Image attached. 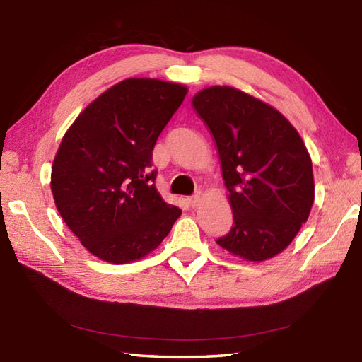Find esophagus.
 <instances>
[{"instance_id": "1", "label": "esophagus", "mask_w": 362, "mask_h": 362, "mask_svg": "<svg viewBox=\"0 0 362 362\" xmlns=\"http://www.w3.org/2000/svg\"><path fill=\"white\" fill-rule=\"evenodd\" d=\"M202 199H203V192H197L194 197L189 198V203L192 207H197L199 203H202Z\"/></svg>"}]
</instances>
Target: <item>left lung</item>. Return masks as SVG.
<instances>
[{
  "label": "left lung",
  "instance_id": "8db88e82",
  "mask_svg": "<svg viewBox=\"0 0 362 362\" xmlns=\"http://www.w3.org/2000/svg\"><path fill=\"white\" fill-rule=\"evenodd\" d=\"M218 151L234 223L216 245L260 263L288 247L308 220L315 178L307 147L280 111L232 86L192 98Z\"/></svg>",
  "mask_w": 362,
  "mask_h": 362
}]
</instances>
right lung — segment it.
<instances>
[{"mask_svg": "<svg viewBox=\"0 0 362 362\" xmlns=\"http://www.w3.org/2000/svg\"><path fill=\"white\" fill-rule=\"evenodd\" d=\"M187 91L159 78H125L94 99L63 136L51 170L54 202L98 259H142L181 215L159 195L150 167L158 136Z\"/></svg>", "mask_w": 362, "mask_h": 362, "instance_id": "1", "label": "right lung"}]
</instances>
